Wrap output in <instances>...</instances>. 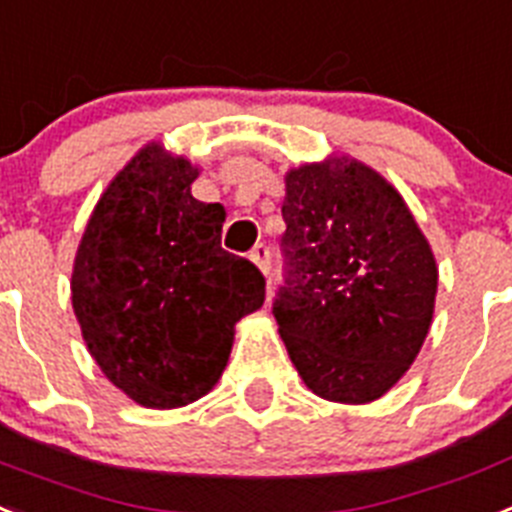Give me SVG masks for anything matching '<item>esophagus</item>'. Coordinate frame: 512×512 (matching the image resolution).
Masks as SVG:
<instances>
[{
    "mask_svg": "<svg viewBox=\"0 0 512 512\" xmlns=\"http://www.w3.org/2000/svg\"><path fill=\"white\" fill-rule=\"evenodd\" d=\"M249 260L257 265V268L263 270V273H268L270 268V249L265 247V244H255L252 247V252H249Z\"/></svg>",
    "mask_w": 512,
    "mask_h": 512,
    "instance_id": "esophagus-1",
    "label": "esophagus"
}]
</instances>
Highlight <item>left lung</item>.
I'll use <instances>...</instances> for the list:
<instances>
[{
    "mask_svg": "<svg viewBox=\"0 0 512 512\" xmlns=\"http://www.w3.org/2000/svg\"><path fill=\"white\" fill-rule=\"evenodd\" d=\"M283 184L289 276L273 315L291 364L325 401H377L432 328V244L401 192L359 158L328 153Z\"/></svg>",
    "mask_w": 512,
    "mask_h": 512,
    "instance_id": "obj_1",
    "label": "left lung"
}]
</instances>
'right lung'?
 I'll list each match as a JSON object with an SVG mask.
<instances>
[{"instance_id":"1","label":"right lung","mask_w":512,"mask_h":512,"mask_svg":"<svg viewBox=\"0 0 512 512\" xmlns=\"http://www.w3.org/2000/svg\"><path fill=\"white\" fill-rule=\"evenodd\" d=\"M200 166L150 140L114 174L72 263L85 349L145 409H182L221 380L236 322L263 307L265 281L221 249L226 210L200 203Z\"/></svg>"}]
</instances>
